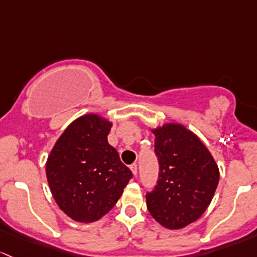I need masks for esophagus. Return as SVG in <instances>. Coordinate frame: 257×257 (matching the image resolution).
Segmentation results:
<instances>
[{"label": "esophagus", "instance_id": "1", "mask_svg": "<svg viewBox=\"0 0 257 257\" xmlns=\"http://www.w3.org/2000/svg\"><path fill=\"white\" fill-rule=\"evenodd\" d=\"M130 169H131L132 174H134V176L136 177V176H137V171H139V169H137V165H136V163H134V165L130 166Z\"/></svg>", "mask_w": 257, "mask_h": 257}]
</instances>
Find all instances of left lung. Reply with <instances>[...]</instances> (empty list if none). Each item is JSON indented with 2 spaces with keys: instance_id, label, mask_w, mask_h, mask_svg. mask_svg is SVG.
I'll return each mask as SVG.
<instances>
[{
  "instance_id": "1",
  "label": "left lung",
  "mask_w": 257,
  "mask_h": 257,
  "mask_svg": "<svg viewBox=\"0 0 257 257\" xmlns=\"http://www.w3.org/2000/svg\"><path fill=\"white\" fill-rule=\"evenodd\" d=\"M160 163L157 186L146 194L156 221L171 230L198 220L219 183V168L199 137L181 123L152 128Z\"/></svg>"
}]
</instances>
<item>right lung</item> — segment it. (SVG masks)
I'll return each mask as SVG.
<instances>
[{"label":"right lung","mask_w":257,"mask_h":257,"mask_svg":"<svg viewBox=\"0 0 257 257\" xmlns=\"http://www.w3.org/2000/svg\"><path fill=\"white\" fill-rule=\"evenodd\" d=\"M112 122L97 113L80 116L50 151L46 173L53 198L69 218L92 223L120 199L132 172L107 142Z\"/></svg>","instance_id":"add662e5"}]
</instances>
